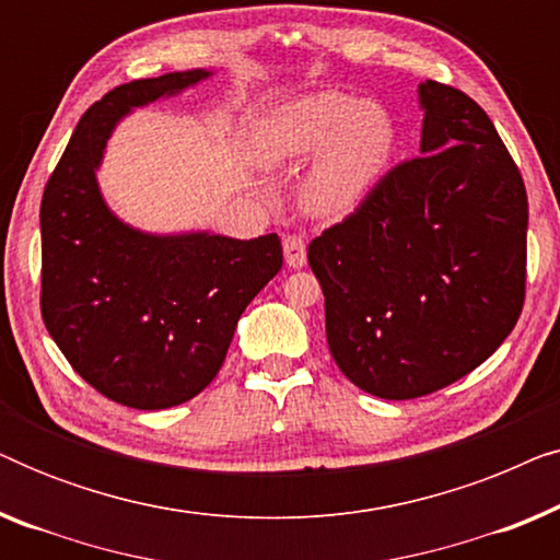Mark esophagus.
Listing matches in <instances>:
<instances>
[{"mask_svg": "<svg viewBox=\"0 0 560 560\" xmlns=\"http://www.w3.org/2000/svg\"><path fill=\"white\" fill-rule=\"evenodd\" d=\"M282 252H285V265L293 267V270H298V267L305 265V242H303V236L288 234L285 240H282Z\"/></svg>", "mask_w": 560, "mask_h": 560, "instance_id": "34e87169", "label": "esophagus"}]
</instances>
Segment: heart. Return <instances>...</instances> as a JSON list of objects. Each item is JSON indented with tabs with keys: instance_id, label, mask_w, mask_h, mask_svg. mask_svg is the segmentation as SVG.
I'll list each match as a JSON object with an SVG mask.
<instances>
[{
	"instance_id": "1",
	"label": "heart",
	"mask_w": 560,
	"mask_h": 560,
	"mask_svg": "<svg viewBox=\"0 0 560 560\" xmlns=\"http://www.w3.org/2000/svg\"><path fill=\"white\" fill-rule=\"evenodd\" d=\"M395 144V119L385 106L343 91H311L282 102L255 129L262 167L301 165L313 158L298 198L311 217L326 221L349 217L370 198Z\"/></svg>"
}]
</instances>
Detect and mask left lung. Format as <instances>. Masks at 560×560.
<instances>
[{
    "instance_id": "left-lung-1",
    "label": "left lung",
    "mask_w": 560,
    "mask_h": 560,
    "mask_svg": "<svg viewBox=\"0 0 560 560\" xmlns=\"http://www.w3.org/2000/svg\"><path fill=\"white\" fill-rule=\"evenodd\" d=\"M420 158L308 244L339 370L382 400L462 380L500 349L525 298L527 194L485 109L418 83Z\"/></svg>"
}]
</instances>
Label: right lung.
Listing matches in <instances>:
<instances>
[{"instance_id": "1", "label": "right lung", "mask_w": 560, "mask_h": 560, "mask_svg": "<svg viewBox=\"0 0 560 560\" xmlns=\"http://www.w3.org/2000/svg\"><path fill=\"white\" fill-rule=\"evenodd\" d=\"M211 75L190 68L109 91L75 125L43 194L45 328L91 387L127 408L165 410L201 393L244 308L282 267L278 234L144 232L119 219L98 186L121 119Z\"/></svg>"}]
</instances>
